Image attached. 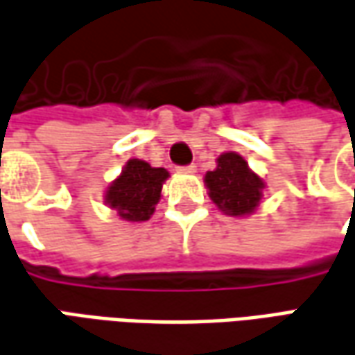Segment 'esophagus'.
I'll list each match as a JSON object with an SVG mask.
<instances>
[{"instance_id":"1","label":"esophagus","mask_w":355,"mask_h":355,"mask_svg":"<svg viewBox=\"0 0 355 355\" xmlns=\"http://www.w3.org/2000/svg\"><path fill=\"white\" fill-rule=\"evenodd\" d=\"M198 171L196 165H188V167H180L178 168V173H188V175H194Z\"/></svg>"}]
</instances>
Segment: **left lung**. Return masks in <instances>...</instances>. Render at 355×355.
<instances>
[{
	"instance_id": "left-lung-1",
	"label": "left lung",
	"mask_w": 355,
	"mask_h": 355,
	"mask_svg": "<svg viewBox=\"0 0 355 355\" xmlns=\"http://www.w3.org/2000/svg\"><path fill=\"white\" fill-rule=\"evenodd\" d=\"M209 200L231 218H248L262 204L266 182L248 167L247 159L225 151L216 159V168L204 175Z\"/></svg>"
}]
</instances>
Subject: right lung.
Here are the masks:
<instances>
[{"label": "right lung", "mask_w": 355, "mask_h": 355, "mask_svg": "<svg viewBox=\"0 0 355 355\" xmlns=\"http://www.w3.org/2000/svg\"><path fill=\"white\" fill-rule=\"evenodd\" d=\"M171 177L167 168L151 167L141 159H128L122 173L105 188V204L130 223L147 221L155 214L161 190Z\"/></svg>", "instance_id": "1"}]
</instances>
